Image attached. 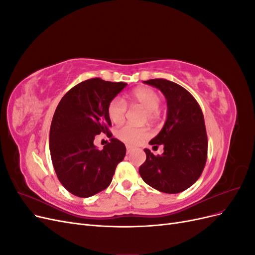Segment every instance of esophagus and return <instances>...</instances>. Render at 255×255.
<instances>
[{"label":"esophagus","mask_w":255,"mask_h":255,"mask_svg":"<svg viewBox=\"0 0 255 255\" xmlns=\"http://www.w3.org/2000/svg\"><path fill=\"white\" fill-rule=\"evenodd\" d=\"M132 150H133L132 146H130V145H128H128H127V153L128 154V153H129L130 151H132Z\"/></svg>","instance_id":"obj_1"}]
</instances>
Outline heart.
Listing matches in <instances>:
<instances>
[{"label":"heart","mask_w":255,"mask_h":255,"mask_svg":"<svg viewBox=\"0 0 255 255\" xmlns=\"http://www.w3.org/2000/svg\"><path fill=\"white\" fill-rule=\"evenodd\" d=\"M130 99L133 103L143 107L149 119L156 117L161 102V99L156 91L150 88H138L133 92ZM127 110L128 106L125 100L120 97H116L110 102L109 107H107V114H109L111 121L118 125L125 120ZM149 135V129L146 128H137L130 125L122 127L117 132L119 139L129 144L139 143L145 138H148Z\"/></svg>","instance_id":"b5f03b06"}]
</instances>
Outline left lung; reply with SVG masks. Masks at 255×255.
Instances as JSON below:
<instances>
[{"instance_id":"8db88e82","label":"left lung","mask_w":255,"mask_h":255,"mask_svg":"<svg viewBox=\"0 0 255 255\" xmlns=\"http://www.w3.org/2000/svg\"><path fill=\"white\" fill-rule=\"evenodd\" d=\"M163 92L168 106L167 120L149 142L164 145L161 155L144 149L146 159L139 167L142 180L166 194H179L195 184L207 158V135L203 113L196 99L179 84L165 79L144 81Z\"/></svg>"}]
</instances>
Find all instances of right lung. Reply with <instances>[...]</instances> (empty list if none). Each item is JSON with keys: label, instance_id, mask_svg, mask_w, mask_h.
<instances>
[{"label": "right lung", "instance_id": "right-lung-1", "mask_svg": "<svg viewBox=\"0 0 255 255\" xmlns=\"http://www.w3.org/2000/svg\"><path fill=\"white\" fill-rule=\"evenodd\" d=\"M127 83L90 79L76 85L60 100L50 128V152L56 175L72 195L88 198L110 186L116 167L126 156V145L113 138L107 114L110 102ZM111 141L99 150L96 134Z\"/></svg>", "mask_w": 255, "mask_h": 255}]
</instances>
